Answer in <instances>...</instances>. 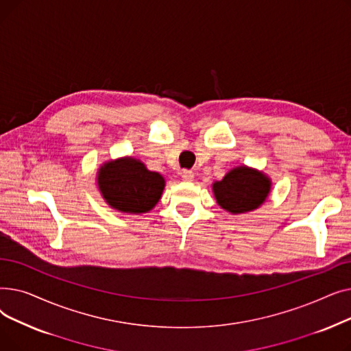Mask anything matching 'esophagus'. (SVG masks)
I'll use <instances>...</instances> for the list:
<instances>
[{
	"mask_svg": "<svg viewBox=\"0 0 351 351\" xmlns=\"http://www.w3.org/2000/svg\"><path fill=\"white\" fill-rule=\"evenodd\" d=\"M180 176H182V179L185 180V182H192V180H193V178H195V173H193L192 171L183 169V171L180 172Z\"/></svg>",
	"mask_w": 351,
	"mask_h": 351,
	"instance_id": "esophagus-1",
	"label": "esophagus"
}]
</instances>
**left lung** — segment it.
Segmentation results:
<instances>
[{
  "label": "left lung",
  "instance_id": "8db88e82",
  "mask_svg": "<svg viewBox=\"0 0 351 351\" xmlns=\"http://www.w3.org/2000/svg\"><path fill=\"white\" fill-rule=\"evenodd\" d=\"M217 205L232 215L259 209L271 191V179L262 171L241 165L230 169L223 179L212 183Z\"/></svg>",
  "mask_w": 351,
  "mask_h": 351
}]
</instances>
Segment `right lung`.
<instances>
[{
	"instance_id": "obj_1",
	"label": "right lung",
	"mask_w": 351,
	"mask_h": 351,
	"mask_svg": "<svg viewBox=\"0 0 351 351\" xmlns=\"http://www.w3.org/2000/svg\"><path fill=\"white\" fill-rule=\"evenodd\" d=\"M165 178L152 172L141 159L123 156L104 162L97 172L101 196L121 213L142 215L152 210L162 197Z\"/></svg>"
}]
</instances>
